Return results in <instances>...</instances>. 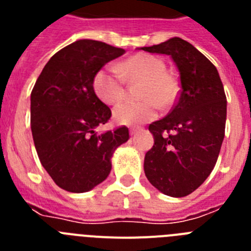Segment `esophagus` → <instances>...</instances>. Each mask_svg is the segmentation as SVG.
Returning a JSON list of instances; mask_svg holds the SVG:
<instances>
[{
  "instance_id": "34e87169",
  "label": "esophagus",
  "mask_w": 251,
  "mask_h": 251,
  "mask_svg": "<svg viewBox=\"0 0 251 251\" xmlns=\"http://www.w3.org/2000/svg\"><path fill=\"white\" fill-rule=\"evenodd\" d=\"M139 130V128L138 127H132L129 129V133H130V136H134V134H136L137 132H138Z\"/></svg>"
}]
</instances>
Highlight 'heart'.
<instances>
[{
    "mask_svg": "<svg viewBox=\"0 0 251 251\" xmlns=\"http://www.w3.org/2000/svg\"><path fill=\"white\" fill-rule=\"evenodd\" d=\"M142 83L141 101H124L113 110V118L119 124H141L156 118L158 104L168 106L178 92L176 80L166 72L162 59L150 54H137L113 68L99 70L94 76V90L106 104H117L126 95V81Z\"/></svg>",
    "mask_w": 251,
    "mask_h": 251,
    "instance_id": "b5f03b06",
    "label": "heart"
}]
</instances>
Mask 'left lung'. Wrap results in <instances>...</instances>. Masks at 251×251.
<instances>
[{
	"label": "left lung",
	"instance_id": "obj_1",
	"mask_svg": "<svg viewBox=\"0 0 251 251\" xmlns=\"http://www.w3.org/2000/svg\"><path fill=\"white\" fill-rule=\"evenodd\" d=\"M141 49L170 55L181 80L172 110L148 128L154 145L146 153V177L162 194L187 196L211 174L220 153L226 123L224 85L214 64L179 37Z\"/></svg>",
	"mask_w": 251,
	"mask_h": 251
}]
</instances>
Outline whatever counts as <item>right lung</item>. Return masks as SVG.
<instances>
[{"label": "right lung", "mask_w": 251, "mask_h": 251, "mask_svg": "<svg viewBox=\"0 0 251 251\" xmlns=\"http://www.w3.org/2000/svg\"><path fill=\"white\" fill-rule=\"evenodd\" d=\"M126 52L95 40H77L51 57L31 92V132L43 167L59 187L81 194L101 183L113 153L129 139L127 127L95 128L112 112L94 92L95 74Z\"/></svg>", "instance_id": "obj_1"}]
</instances>
